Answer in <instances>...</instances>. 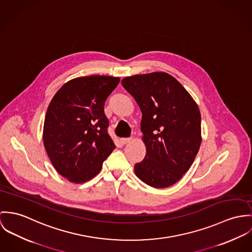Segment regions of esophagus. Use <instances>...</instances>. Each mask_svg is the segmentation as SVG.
Returning <instances> with one entry per match:
<instances>
[{
    "label": "esophagus",
    "mask_w": 252,
    "mask_h": 252,
    "mask_svg": "<svg viewBox=\"0 0 252 252\" xmlns=\"http://www.w3.org/2000/svg\"><path fill=\"white\" fill-rule=\"evenodd\" d=\"M130 138H121L120 139V142L123 144V145H126V144H127V143H129L130 142Z\"/></svg>",
    "instance_id": "34e87169"
}]
</instances>
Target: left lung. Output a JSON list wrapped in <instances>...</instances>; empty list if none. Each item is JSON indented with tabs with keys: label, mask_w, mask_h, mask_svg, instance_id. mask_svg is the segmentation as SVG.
Listing matches in <instances>:
<instances>
[{
	"label": "left lung",
	"mask_w": 252,
	"mask_h": 252,
	"mask_svg": "<svg viewBox=\"0 0 252 252\" xmlns=\"http://www.w3.org/2000/svg\"><path fill=\"white\" fill-rule=\"evenodd\" d=\"M122 85L142 112L146 156L135 164V174L153 188H168L190 168L199 151V108L183 85L165 72L126 77Z\"/></svg>",
	"instance_id": "obj_1"
}]
</instances>
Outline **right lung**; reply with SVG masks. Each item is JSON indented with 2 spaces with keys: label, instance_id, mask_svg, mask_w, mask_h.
Here are the masks:
<instances>
[{
  "label": "right lung",
  "instance_id": "add662e5",
  "mask_svg": "<svg viewBox=\"0 0 252 252\" xmlns=\"http://www.w3.org/2000/svg\"><path fill=\"white\" fill-rule=\"evenodd\" d=\"M119 77L91 75L63 85L45 115L43 144L57 172L81 184L94 178L116 148L104 103Z\"/></svg>",
  "mask_w": 252,
  "mask_h": 252
}]
</instances>
